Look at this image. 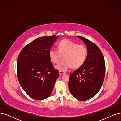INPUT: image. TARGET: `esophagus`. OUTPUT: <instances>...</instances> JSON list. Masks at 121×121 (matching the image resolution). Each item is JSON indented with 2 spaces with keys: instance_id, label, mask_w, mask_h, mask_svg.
<instances>
[{
  "instance_id": "esophagus-1",
  "label": "esophagus",
  "mask_w": 121,
  "mask_h": 121,
  "mask_svg": "<svg viewBox=\"0 0 121 121\" xmlns=\"http://www.w3.org/2000/svg\"><path fill=\"white\" fill-rule=\"evenodd\" d=\"M59 73L60 75H64V74H65V72H62V71H59Z\"/></svg>"
}]
</instances>
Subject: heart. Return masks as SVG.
Here are the masks:
<instances>
[{"mask_svg": "<svg viewBox=\"0 0 121 121\" xmlns=\"http://www.w3.org/2000/svg\"><path fill=\"white\" fill-rule=\"evenodd\" d=\"M87 53V49L83 45L63 39L58 43V49H50L49 56L54 63H57L63 56L64 59L55 66V68L64 72L71 67L78 68L82 66L86 61Z\"/></svg>", "mask_w": 121, "mask_h": 121, "instance_id": "obj_1", "label": "heart"}]
</instances>
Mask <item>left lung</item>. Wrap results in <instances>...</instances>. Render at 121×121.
<instances>
[{
    "label": "left lung",
    "instance_id": "8db88e82",
    "mask_svg": "<svg viewBox=\"0 0 121 121\" xmlns=\"http://www.w3.org/2000/svg\"><path fill=\"white\" fill-rule=\"evenodd\" d=\"M77 37L85 44L88 54L83 65L70 74L68 87L76 99L85 101L95 96L101 89L105 77V62L95 43L84 37Z\"/></svg>",
    "mask_w": 121,
    "mask_h": 121
}]
</instances>
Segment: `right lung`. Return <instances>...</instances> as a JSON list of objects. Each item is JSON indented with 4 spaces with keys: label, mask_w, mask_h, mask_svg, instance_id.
<instances>
[{
    "label": "right lung",
    "mask_w": 121,
    "mask_h": 121,
    "mask_svg": "<svg viewBox=\"0 0 121 121\" xmlns=\"http://www.w3.org/2000/svg\"><path fill=\"white\" fill-rule=\"evenodd\" d=\"M59 36L35 39L20 52L17 63V77L23 90L35 100L50 96L59 74L54 69L49 52Z\"/></svg>",
    "instance_id": "obj_1"
}]
</instances>
